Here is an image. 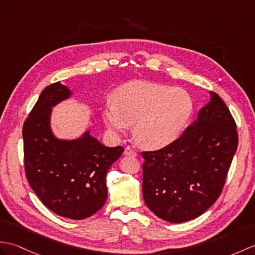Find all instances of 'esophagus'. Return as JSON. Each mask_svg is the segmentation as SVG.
<instances>
[{
	"mask_svg": "<svg viewBox=\"0 0 255 255\" xmlns=\"http://www.w3.org/2000/svg\"><path fill=\"white\" fill-rule=\"evenodd\" d=\"M124 154L125 155H132V156H137V152H135L133 149H131V147H126L125 151H124Z\"/></svg>",
	"mask_w": 255,
	"mask_h": 255,
	"instance_id": "1",
	"label": "esophagus"
}]
</instances>
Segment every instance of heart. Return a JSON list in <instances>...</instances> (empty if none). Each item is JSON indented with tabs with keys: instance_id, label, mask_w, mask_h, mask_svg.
<instances>
[{
	"instance_id": "1",
	"label": "heart",
	"mask_w": 255,
	"mask_h": 255,
	"mask_svg": "<svg viewBox=\"0 0 255 255\" xmlns=\"http://www.w3.org/2000/svg\"><path fill=\"white\" fill-rule=\"evenodd\" d=\"M192 98L185 89L151 81H133L121 87L115 100L103 105V122L112 133L127 131L141 146L158 150L179 138L192 114Z\"/></svg>"
}]
</instances>
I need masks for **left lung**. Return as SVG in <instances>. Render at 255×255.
<instances>
[{
	"mask_svg": "<svg viewBox=\"0 0 255 255\" xmlns=\"http://www.w3.org/2000/svg\"><path fill=\"white\" fill-rule=\"evenodd\" d=\"M173 143L142 152L144 202L162 220L179 224L202 215L220 197L238 147L234 118L215 92Z\"/></svg>",
	"mask_w": 255,
	"mask_h": 255,
	"instance_id": "obj_1",
	"label": "left lung"
}]
</instances>
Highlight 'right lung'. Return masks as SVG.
Wrapping results in <instances>:
<instances>
[{"label": "right lung", "instance_id": "add662e5", "mask_svg": "<svg viewBox=\"0 0 255 255\" xmlns=\"http://www.w3.org/2000/svg\"><path fill=\"white\" fill-rule=\"evenodd\" d=\"M73 97L60 81L41 92L23 124V154L29 185L55 214L84 220L97 213L108 199L106 174L124 152L105 146L87 129L75 139L56 137L53 108Z\"/></svg>", "mask_w": 255, "mask_h": 255}]
</instances>
